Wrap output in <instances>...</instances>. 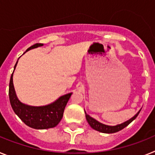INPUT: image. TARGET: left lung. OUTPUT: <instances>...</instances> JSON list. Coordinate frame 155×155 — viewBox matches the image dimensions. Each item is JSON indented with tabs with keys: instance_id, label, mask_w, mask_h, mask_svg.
<instances>
[{
	"instance_id": "1",
	"label": "left lung",
	"mask_w": 155,
	"mask_h": 155,
	"mask_svg": "<svg viewBox=\"0 0 155 155\" xmlns=\"http://www.w3.org/2000/svg\"><path fill=\"white\" fill-rule=\"evenodd\" d=\"M140 112V110L139 112H138V113L134 116V117H132L131 119L127 120V121L124 122V123H123V124H118V125H116V126H108V125H105V124H101V123H99L98 121H97L96 120H94V118L91 117L89 115H87V113H85V111H84V113H85L86 120H87V123L89 124V125L91 126V128H93L94 130H95L97 131H99V132L105 133V134H113V133L118 132V131L121 130H123L124 128H125L126 127H127L129 124H130L133 120H134L137 118V116H138Z\"/></svg>"
}]
</instances>
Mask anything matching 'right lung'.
I'll use <instances>...</instances> for the list:
<instances>
[{
	"label": "right lung",
	"mask_w": 155,
	"mask_h": 155,
	"mask_svg": "<svg viewBox=\"0 0 155 155\" xmlns=\"http://www.w3.org/2000/svg\"><path fill=\"white\" fill-rule=\"evenodd\" d=\"M43 46L42 43H35L30 46L29 50ZM18 61L15 65V69ZM14 69V71H15ZM72 93H68L60 97L53 103L43 106H31L25 105L18 100L13 84V73L9 83V99L15 114L28 127L37 130H44L55 127L60 123L64 115V111Z\"/></svg>",
	"instance_id": "add662e5"
}]
</instances>
